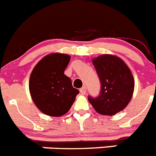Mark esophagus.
<instances>
[{"instance_id":"esophagus-1","label":"esophagus","mask_w":156,"mask_h":156,"mask_svg":"<svg viewBox=\"0 0 156 156\" xmlns=\"http://www.w3.org/2000/svg\"><path fill=\"white\" fill-rule=\"evenodd\" d=\"M80 93H82V95L86 94V86H84V87H82V88H81V89H80Z\"/></svg>"}]
</instances>
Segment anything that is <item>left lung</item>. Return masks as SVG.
I'll return each instance as SVG.
<instances>
[{
  "mask_svg": "<svg viewBox=\"0 0 156 156\" xmlns=\"http://www.w3.org/2000/svg\"><path fill=\"white\" fill-rule=\"evenodd\" d=\"M101 82L98 97H88L89 103L99 114L114 115L122 111L132 98L134 80L130 70L120 58L102 55L93 59Z\"/></svg>",
  "mask_w": 156,
  "mask_h": 156,
  "instance_id": "8db88e82",
  "label": "left lung"
}]
</instances>
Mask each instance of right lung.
Returning a JSON list of instances; mask_svg holds the SVG:
<instances>
[{
  "label": "right lung",
  "mask_w": 156,
  "mask_h": 156,
  "mask_svg": "<svg viewBox=\"0 0 156 156\" xmlns=\"http://www.w3.org/2000/svg\"><path fill=\"white\" fill-rule=\"evenodd\" d=\"M70 55L52 53L38 62L30 74L29 89L32 100L41 112L49 116L67 113L79 93L64 70Z\"/></svg>",
  "instance_id": "add662e5"
}]
</instances>
